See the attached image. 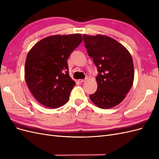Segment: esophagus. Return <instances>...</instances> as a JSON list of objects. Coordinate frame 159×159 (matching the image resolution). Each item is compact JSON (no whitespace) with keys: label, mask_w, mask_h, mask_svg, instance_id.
I'll return each instance as SVG.
<instances>
[{"label":"esophagus","mask_w":159,"mask_h":159,"mask_svg":"<svg viewBox=\"0 0 159 159\" xmlns=\"http://www.w3.org/2000/svg\"><path fill=\"white\" fill-rule=\"evenodd\" d=\"M86 80H88V77H86L85 79H84V80H80L79 81L80 83H83V82H84V81H86Z\"/></svg>","instance_id":"1"}]
</instances>
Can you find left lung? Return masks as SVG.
I'll list each match as a JSON object with an SVG mask.
<instances>
[{
  "label": "left lung",
  "instance_id": "left-lung-1",
  "mask_svg": "<svg viewBox=\"0 0 159 159\" xmlns=\"http://www.w3.org/2000/svg\"><path fill=\"white\" fill-rule=\"evenodd\" d=\"M89 56L93 57L98 75L97 91L89 95L102 109L116 106L125 98L134 80L131 55L117 40L105 35H83Z\"/></svg>",
  "mask_w": 159,
  "mask_h": 159
}]
</instances>
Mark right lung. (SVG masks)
Instances as JSON below:
<instances>
[{
    "label": "right lung",
    "instance_id": "1",
    "mask_svg": "<svg viewBox=\"0 0 159 159\" xmlns=\"http://www.w3.org/2000/svg\"><path fill=\"white\" fill-rule=\"evenodd\" d=\"M81 42L80 34L51 36L36 43L28 53L25 80L42 105L55 109L68 102L75 83L70 77L67 61Z\"/></svg>",
    "mask_w": 159,
    "mask_h": 159
}]
</instances>
